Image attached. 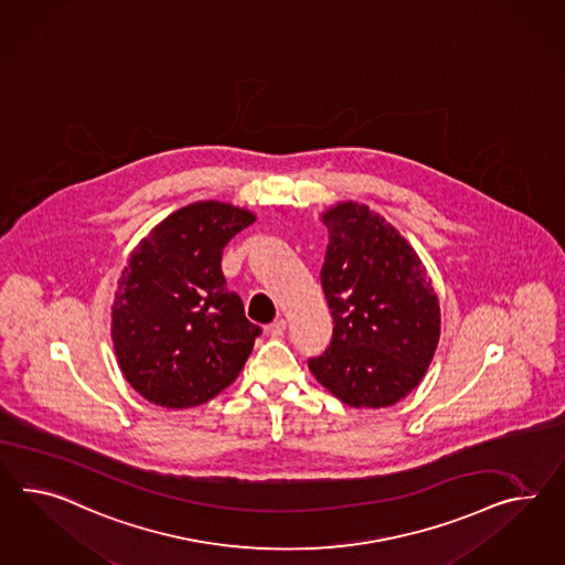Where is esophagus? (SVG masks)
Masks as SVG:
<instances>
[{
    "label": "esophagus",
    "instance_id": "esophagus-1",
    "mask_svg": "<svg viewBox=\"0 0 565 565\" xmlns=\"http://www.w3.org/2000/svg\"><path fill=\"white\" fill-rule=\"evenodd\" d=\"M268 332H270L273 338H280L282 333L287 332V321H285V319H278L275 323H270V326H268Z\"/></svg>",
    "mask_w": 565,
    "mask_h": 565
}]
</instances>
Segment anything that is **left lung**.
<instances>
[{"instance_id": "left-lung-1", "label": "left lung", "mask_w": 565, "mask_h": 565, "mask_svg": "<svg viewBox=\"0 0 565 565\" xmlns=\"http://www.w3.org/2000/svg\"><path fill=\"white\" fill-rule=\"evenodd\" d=\"M330 242L321 287L333 335L309 371L350 407H390L418 387L440 338V305L416 249L371 206L321 213Z\"/></svg>"}]
</instances>
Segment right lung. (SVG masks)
Wrapping results in <instances>:
<instances>
[{
    "label": "right lung",
    "instance_id": "right-lung-1",
    "mask_svg": "<svg viewBox=\"0 0 565 565\" xmlns=\"http://www.w3.org/2000/svg\"><path fill=\"white\" fill-rule=\"evenodd\" d=\"M256 215L199 201L163 218L132 249L115 290L110 335L130 387L151 404H206L242 373L260 328L225 289L223 247Z\"/></svg>",
    "mask_w": 565,
    "mask_h": 565
}]
</instances>
